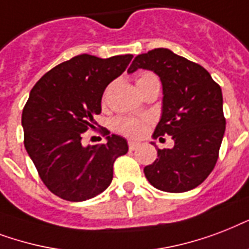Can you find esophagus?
Wrapping results in <instances>:
<instances>
[{"label":"esophagus","mask_w":249,"mask_h":249,"mask_svg":"<svg viewBox=\"0 0 249 249\" xmlns=\"http://www.w3.org/2000/svg\"><path fill=\"white\" fill-rule=\"evenodd\" d=\"M138 145H139L138 142H132V140H130V142H128V148H130V149H135V148H136Z\"/></svg>","instance_id":"obj_1"}]
</instances>
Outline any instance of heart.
Segmentation results:
<instances>
[{
    "label": "heart",
    "mask_w": 249,
    "mask_h": 249,
    "mask_svg": "<svg viewBox=\"0 0 249 249\" xmlns=\"http://www.w3.org/2000/svg\"><path fill=\"white\" fill-rule=\"evenodd\" d=\"M155 80L159 82V79L155 74L144 72V74L139 75L136 84L139 87L149 82H155ZM146 124H148V119L136 118V117H130V115H123V117H118V118L114 119L115 130L121 132V134L127 135V136H134V138L142 136L144 134Z\"/></svg>",
    "instance_id": "b5f03b06"
}]
</instances>
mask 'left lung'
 <instances>
[{
  "instance_id": "1",
  "label": "left lung",
  "mask_w": 249,
  "mask_h": 249,
  "mask_svg": "<svg viewBox=\"0 0 249 249\" xmlns=\"http://www.w3.org/2000/svg\"><path fill=\"white\" fill-rule=\"evenodd\" d=\"M151 70L162 83V115L153 138L169 135L171 149H159L152 165L144 167L145 178L157 190L186 192L208 178L218 160L226 119L222 90L203 66L157 48L139 54L128 72Z\"/></svg>"
}]
</instances>
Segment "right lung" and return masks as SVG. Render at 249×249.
<instances>
[{
    "label": "right lung",
    "instance_id": "add662e5",
    "mask_svg": "<svg viewBox=\"0 0 249 249\" xmlns=\"http://www.w3.org/2000/svg\"><path fill=\"white\" fill-rule=\"evenodd\" d=\"M131 59L132 54L76 55L31 89L22 114L24 146L44 184L58 197L84 201L110 186L114 161L128 151L126 139L104 128L107 144L84 146L82 136L94 128L104 90Z\"/></svg>",
    "mask_w": 249,
    "mask_h": 249
}]
</instances>
